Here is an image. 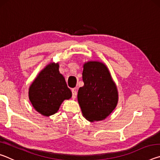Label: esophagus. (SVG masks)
<instances>
[{
	"instance_id": "esophagus-1",
	"label": "esophagus",
	"mask_w": 160,
	"mask_h": 160,
	"mask_svg": "<svg viewBox=\"0 0 160 160\" xmlns=\"http://www.w3.org/2000/svg\"><path fill=\"white\" fill-rule=\"evenodd\" d=\"M76 96H77L76 90H75V89H72V98H75Z\"/></svg>"
}]
</instances>
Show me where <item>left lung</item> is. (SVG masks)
Listing matches in <instances>:
<instances>
[{"label": "left lung", "instance_id": "8db88e82", "mask_svg": "<svg viewBox=\"0 0 160 160\" xmlns=\"http://www.w3.org/2000/svg\"><path fill=\"white\" fill-rule=\"evenodd\" d=\"M82 80L78 100L83 116L92 122L104 120L118 102L117 89L109 70L100 62H88L83 66Z\"/></svg>", "mask_w": 160, "mask_h": 160}]
</instances>
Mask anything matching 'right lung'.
<instances>
[{
    "instance_id": "right-lung-1",
    "label": "right lung",
    "mask_w": 160,
    "mask_h": 160,
    "mask_svg": "<svg viewBox=\"0 0 160 160\" xmlns=\"http://www.w3.org/2000/svg\"><path fill=\"white\" fill-rule=\"evenodd\" d=\"M58 63L48 64L29 88V98L35 109L48 116L58 112L61 103L72 92L58 70Z\"/></svg>"
}]
</instances>
